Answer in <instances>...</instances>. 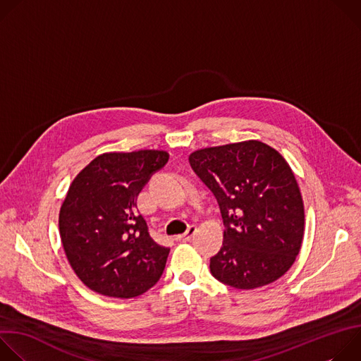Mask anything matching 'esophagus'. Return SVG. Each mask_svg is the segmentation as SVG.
<instances>
[{
    "label": "esophagus",
    "instance_id": "34e87169",
    "mask_svg": "<svg viewBox=\"0 0 361 361\" xmlns=\"http://www.w3.org/2000/svg\"><path fill=\"white\" fill-rule=\"evenodd\" d=\"M195 231H197V227L191 226V227L188 228V231H187V233L177 235V241H183V243H185V241H190V238L194 235V233H195Z\"/></svg>",
    "mask_w": 361,
    "mask_h": 361
}]
</instances>
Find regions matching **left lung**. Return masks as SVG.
Returning a JSON list of instances; mask_svg holds the SVG:
<instances>
[{
    "mask_svg": "<svg viewBox=\"0 0 361 361\" xmlns=\"http://www.w3.org/2000/svg\"><path fill=\"white\" fill-rule=\"evenodd\" d=\"M190 164L214 192L226 226L212 274L240 290L284 276L304 235L302 197L286 159L266 142L247 140L195 149Z\"/></svg>",
    "mask_w": 361,
    "mask_h": 361,
    "instance_id": "8db88e82",
    "label": "left lung"
}]
</instances>
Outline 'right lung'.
<instances>
[{
	"label": "right lung",
	"mask_w": 361,
	"mask_h": 361,
	"mask_svg": "<svg viewBox=\"0 0 361 361\" xmlns=\"http://www.w3.org/2000/svg\"><path fill=\"white\" fill-rule=\"evenodd\" d=\"M170 154L164 149L99 154L73 180L59 227L67 260L92 291L133 298L156 284L170 248L149 237L137 197Z\"/></svg>",
	"instance_id": "1"
}]
</instances>
